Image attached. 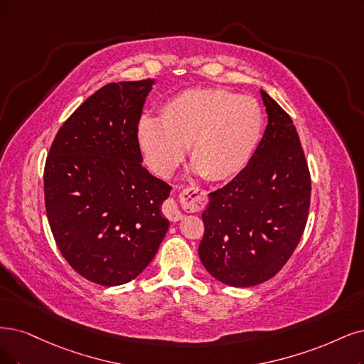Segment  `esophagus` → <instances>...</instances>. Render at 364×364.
Listing matches in <instances>:
<instances>
[{"label": "esophagus", "instance_id": "1", "mask_svg": "<svg viewBox=\"0 0 364 364\" xmlns=\"http://www.w3.org/2000/svg\"><path fill=\"white\" fill-rule=\"evenodd\" d=\"M207 203H208L207 192L200 189V187H198V186L186 187V189L180 193V204L184 211H191V213L200 211L203 208H205ZM164 211L166 214V218L172 222H178L184 218L183 213L180 211L177 200H173V199L166 200L164 205Z\"/></svg>", "mask_w": 364, "mask_h": 364}]
</instances>
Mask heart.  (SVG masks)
<instances>
[{"mask_svg":"<svg viewBox=\"0 0 364 364\" xmlns=\"http://www.w3.org/2000/svg\"><path fill=\"white\" fill-rule=\"evenodd\" d=\"M262 132L259 105L220 88H196L169 99L160 118L142 117L136 138L148 168L169 177L184 157L208 181L232 180L250 161Z\"/></svg>","mask_w":364,"mask_h":364,"instance_id":"b5f03b06","label":"heart"}]
</instances>
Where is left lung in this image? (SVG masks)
Wrapping results in <instances>:
<instances>
[{
    "label": "left lung",
    "mask_w": 364,
    "mask_h": 364,
    "mask_svg": "<svg viewBox=\"0 0 364 364\" xmlns=\"http://www.w3.org/2000/svg\"><path fill=\"white\" fill-rule=\"evenodd\" d=\"M268 114L264 136L247 166L210 193L199 258L230 287H255L276 276L304 232L311 172L291 117L261 90Z\"/></svg>",
    "instance_id": "obj_1"
}]
</instances>
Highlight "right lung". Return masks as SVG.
Wrapping results in <instances>:
<instances>
[{
  "label": "right lung",
  "instance_id": "obj_1",
  "mask_svg": "<svg viewBox=\"0 0 364 364\" xmlns=\"http://www.w3.org/2000/svg\"><path fill=\"white\" fill-rule=\"evenodd\" d=\"M153 80L102 87L64 121L45 164V207L55 243L92 284L123 285L157 253L171 186L142 166L136 129Z\"/></svg>",
  "mask_w": 364,
  "mask_h": 364
}]
</instances>
